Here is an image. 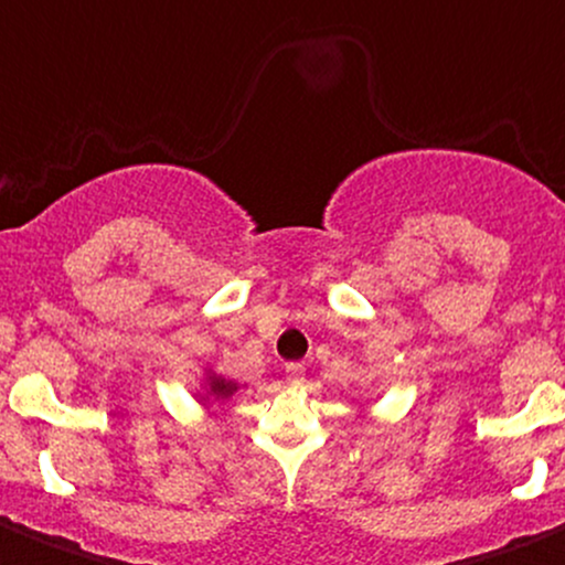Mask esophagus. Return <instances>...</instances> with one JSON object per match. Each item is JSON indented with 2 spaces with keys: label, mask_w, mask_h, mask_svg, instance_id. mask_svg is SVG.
<instances>
[{
  "label": "esophagus",
  "mask_w": 565,
  "mask_h": 565,
  "mask_svg": "<svg viewBox=\"0 0 565 565\" xmlns=\"http://www.w3.org/2000/svg\"><path fill=\"white\" fill-rule=\"evenodd\" d=\"M284 375H287V383H292V386H300V383H303V377H306V370H303V364H287Z\"/></svg>",
  "instance_id": "1"
}]
</instances>
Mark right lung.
Returning <instances> with one entry per match:
<instances>
[{
	"instance_id": "1",
	"label": "right lung",
	"mask_w": 565,
	"mask_h": 565,
	"mask_svg": "<svg viewBox=\"0 0 565 565\" xmlns=\"http://www.w3.org/2000/svg\"><path fill=\"white\" fill-rule=\"evenodd\" d=\"M239 386H243V383L221 375V372H215V366L206 364L204 372H201V383H199V388L193 392V397L199 399V405L210 408L212 403H223V399L234 397V392H237Z\"/></svg>"
}]
</instances>
